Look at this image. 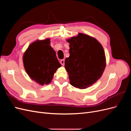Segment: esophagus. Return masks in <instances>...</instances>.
<instances>
[{
    "label": "esophagus",
    "instance_id": "1",
    "mask_svg": "<svg viewBox=\"0 0 131 131\" xmlns=\"http://www.w3.org/2000/svg\"><path fill=\"white\" fill-rule=\"evenodd\" d=\"M60 63L62 66H64V59H61Z\"/></svg>",
    "mask_w": 131,
    "mask_h": 131
}]
</instances>
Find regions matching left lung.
<instances>
[{"instance_id":"1","label":"left lung","mask_w":131,"mask_h":131,"mask_svg":"<svg viewBox=\"0 0 131 131\" xmlns=\"http://www.w3.org/2000/svg\"><path fill=\"white\" fill-rule=\"evenodd\" d=\"M67 41L69 43L70 56L64 63L70 84L80 89L88 88L104 72L106 60L103 47L96 39L82 33Z\"/></svg>"}]
</instances>
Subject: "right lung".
<instances>
[{"label": "right lung", "mask_w": 131, "mask_h": 131, "mask_svg": "<svg viewBox=\"0 0 131 131\" xmlns=\"http://www.w3.org/2000/svg\"><path fill=\"white\" fill-rule=\"evenodd\" d=\"M23 62L28 75L41 85L50 83L61 66L49 39L31 43L23 54Z\"/></svg>", "instance_id": "1"}]
</instances>
